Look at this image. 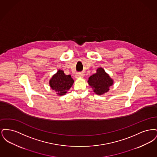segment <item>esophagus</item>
<instances>
[{"mask_svg": "<svg viewBox=\"0 0 157 157\" xmlns=\"http://www.w3.org/2000/svg\"><path fill=\"white\" fill-rule=\"evenodd\" d=\"M84 76V75L82 73H78L75 75V78H83Z\"/></svg>", "mask_w": 157, "mask_h": 157, "instance_id": "1", "label": "esophagus"}]
</instances>
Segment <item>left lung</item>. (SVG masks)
Here are the masks:
<instances>
[{
	"mask_svg": "<svg viewBox=\"0 0 157 157\" xmlns=\"http://www.w3.org/2000/svg\"><path fill=\"white\" fill-rule=\"evenodd\" d=\"M88 82L94 92L101 95L108 92L109 87L113 83V81L109 75L105 72L103 68L99 67L97 70V73L89 78Z\"/></svg>",
	"mask_w": 157,
	"mask_h": 157,
	"instance_id": "8db88e82",
	"label": "left lung"
}]
</instances>
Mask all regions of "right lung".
Here are the masks:
<instances>
[{"mask_svg": "<svg viewBox=\"0 0 157 157\" xmlns=\"http://www.w3.org/2000/svg\"><path fill=\"white\" fill-rule=\"evenodd\" d=\"M74 82V81L71 75H66L63 71L59 69L50 79L49 85L52 90H55L58 95L61 96L67 94Z\"/></svg>", "mask_w": 157, "mask_h": 157, "instance_id": "right-lung-1", "label": "right lung"}]
</instances>
